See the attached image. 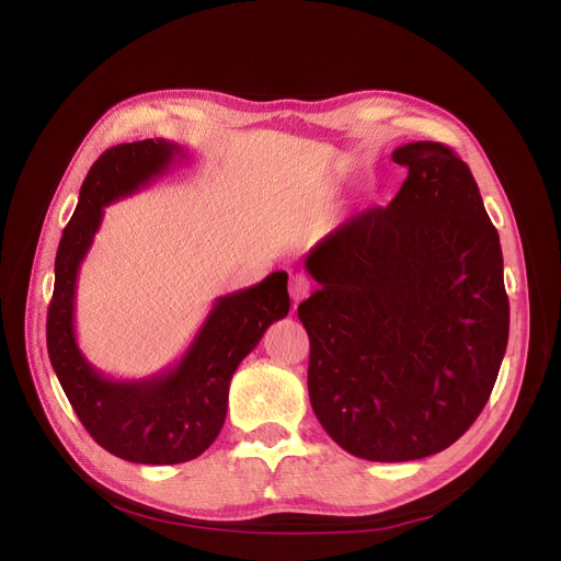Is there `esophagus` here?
<instances>
[{
	"instance_id": "34e87169",
	"label": "esophagus",
	"mask_w": 561,
	"mask_h": 561,
	"mask_svg": "<svg viewBox=\"0 0 561 561\" xmlns=\"http://www.w3.org/2000/svg\"><path fill=\"white\" fill-rule=\"evenodd\" d=\"M311 280L304 276V274H293L290 276V297H293V301L297 304V301H301L304 297H309V293H311Z\"/></svg>"
}]
</instances>
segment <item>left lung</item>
Segmentation results:
<instances>
[{"mask_svg":"<svg viewBox=\"0 0 561 561\" xmlns=\"http://www.w3.org/2000/svg\"><path fill=\"white\" fill-rule=\"evenodd\" d=\"M407 168L307 254L320 285L299 304L309 398L334 443L367 461L454 445L496 383L511 330L499 231L470 168L439 142L393 151Z\"/></svg>","mask_w":561,"mask_h":561,"instance_id":"obj_1","label":"left lung"}]
</instances>
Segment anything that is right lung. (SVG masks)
Masks as SVG:
<instances>
[{
    "mask_svg": "<svg viewBox=\"0 0 561 561\" xmlns=\"http://www.w3.org/2000/svg\"><path fill=\"white\" fill-rule=\"evenodd\" d=\"M184 149L171 140H140L107 149L83 180L77 210L56 254L46 346L56 377L83 428L110 454L133 463L173 466L206 451L225 426L236 367L266 328L290 311L287 274L274 271L245 290L217 297L182 358L145 379H112L81 353L75 297L81 262L110 203L145 190Z\"/></svg>",
    "mask_w": 561,
    "mask_h": 561,
    "instance_id": "obj_1",
    "label": "right lung"
}]
</instances>
